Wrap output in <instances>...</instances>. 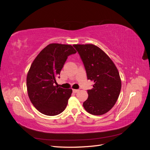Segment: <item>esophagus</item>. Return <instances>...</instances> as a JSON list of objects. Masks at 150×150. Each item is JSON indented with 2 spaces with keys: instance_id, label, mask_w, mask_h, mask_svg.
Returning <instances> with one entry per match:
<instances>
[{
  "instance_id": "esophagus-1",
  "label": "esophagus",
  "mask_w": 150,
  "mask_h": 150,
  "mask_svg": "<svg viewBox=\"0 0 150 150\" xmlns=\"http://www.w3.org/2000/svg\"><path fill=\"white\" fill-rule=\"evenodd\" d=\"M72 91H73L74 93H78L79 91V89H72Z\"/></svg>"
}]
</instances>
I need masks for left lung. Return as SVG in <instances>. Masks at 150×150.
<instances>
[{"mask_svg":"<svg viewBox=\"0 0 150 150\" xmlns=\"http://www.w3.org/2000/svg\"><path fill=\"white\" fill-rule=\"evenodd\" d=\"M82 59L88 79L93 88L88 90L83 103L85 110L93 115H102L115 106L121 91V81L115 63L101 49L94 44H74Z\"/></svg>","mask_w":150,"mask_h":150,"instance_id":"obj_1","label":"left lung"}]
</instances>
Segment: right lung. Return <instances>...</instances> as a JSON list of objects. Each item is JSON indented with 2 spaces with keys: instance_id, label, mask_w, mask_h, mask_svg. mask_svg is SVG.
<instances>
[{
  "instance_id": "right-lung-1",
  "label": "right lung",
  "mask_w": 150,
  "mask_h": 150,
  "mask_svg": "<svg viewBox=\"0 0 150 150\" xmlns=\"http://www.w3.org/2000/svg\"><path fill=\"white\" fill-rule=\"evenodd\" d=\"M76 52L71 45L50 44L32 63L27 75V89L31 103L40 112L55 116L65 110L72 90L54 84L67 56Z\"/></svg>"
}]
</instances>
